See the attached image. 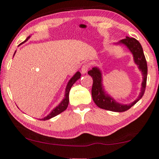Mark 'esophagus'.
<instances>
[{
	"mask_svg": "<svg viewBox=\"0 0 159 159\" xmlns=\"http://www.w3.org/2000/svg\"><path fill=\"white\" fill-rule=\"evenodd\" d=\"M88 69H89V66L88 64H84L81 69V73H82V74H86V73L88 72Z\"/></svg>",
	"mask_w": 159,
	"mask_h": 159,
	"instance_id": "34e87169",
	"label": "esophagus"
}]
</instances>
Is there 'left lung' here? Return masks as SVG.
Segmentation results:
<instances>
[{
  "label": "left lung",
  "mask_w": 159,
  "mask_h": 159,
  "mask_svg": "<svg viewBox=\"0 0 159 159\" xmlns=\"http://www.w3.org/2000/svg\"><path fill=\"white\" fill-rule=\"evenodd\" d=\"M116 44H122L126 46L131 53L133 54L134 62L138 66L139 70L142 72L143 82L140 92L137 99L130 104H122L116 102L112 97L106 93L102 86V72L98 67H93L91 70L88 71V75L93 78V86H92V97L95 104L101 109L106 110L122 112L128 110L134 105L142 98L146 90V79H147V63L143 53V50L141 44L137 40L134 38L126 37L118 41Z\"/></svg>",
  "instance_id": "obj_1"
}]
</instances>
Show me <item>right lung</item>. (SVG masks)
Instances as JSON below:
<instances>
[{"mask_svg":"<svg viewBox=\"0 0 159 159\" xmlns=\"http://www.w3.org/2000/svg\"><path fill=\"white\" fill-rule=\"evenodd\" d=\"M31 36H29L25 40V41L22 43H21L20 44H22V43H25L26 41H28V40L30 38ZM16 53V51L14 54H13V56L15 55ZM81 73L79 72V71H77L75 74L73 75L72 78H71L70 80H69V81L68 82L67 85H66V92H65V97H64V99H62V101H61V102L60 104H59L58 106H56L55 108L53 109V110L51 111V112L50 113V114L48 115L46 117H44L43 118H41V119L40 120H42V121H46V120H48V119H50V118H53V117L57 116V115L60 114L61 112H62L63 111H65L66 109H67L68 107V105H69V91H70V89L71 87H72V85L74 84L76 82V81H78V79H79L80 78H81Z\"/></svg>","mask_w":159,"mask_h":159,"instance_id":"add662e5","label":"right lung"}]
</instances>
